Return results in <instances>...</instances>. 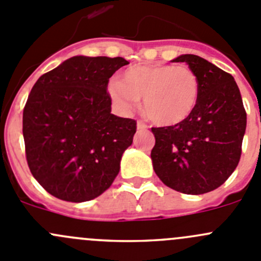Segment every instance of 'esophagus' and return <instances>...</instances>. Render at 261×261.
I'll return each instance as SVG.
<instances>
[{"label":"esophagus","instance_id":"esophagus-1","mask_svg":"<svg viewBox=\"0 0 261 261\" xmlns=\"http://www.w3.org/2000/svg\"><path fill=\"white\" fill-rule=\"evenodd\" d=\"M148 127H149V126L146 125V123L144 122L143 120H139V121H138V130H140V131L148 130Z\"/></svg>","mask_w":261,"mask_h":261}]
</instances>
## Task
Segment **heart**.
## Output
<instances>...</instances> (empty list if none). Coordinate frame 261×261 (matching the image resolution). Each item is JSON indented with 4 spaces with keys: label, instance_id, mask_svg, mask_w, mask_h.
<instances>
[{
    "label": "heart",
    "instance_id": "b5f03b06",
    "mask_svg": "<svg viewBox=\"0 0 261 261\" xmlns=\"http://www.w3.org/2000/svg\"><path fill=\"white\" fill-rule=\"evenodd\" d=\"M108 93L122 110H131L143 98L149 120L172 126L192 115L200 97V82L187 66L135 65L123 71L122 82L113 79L110 83Z\"/></svg>",
    "mask_w": 261,
    "mask_h": 261
}]
</instances>
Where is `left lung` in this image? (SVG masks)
<instances>
[{"instance_id":"1","label":"left lung","mask_w":261,"mask_h":261,"mask_svg":"<svg viewBox=\"0 0 261 261\" xmlns=\"http://www.w3.org/2000/svg\"><path fill=\"white\" fill-rule=\"evenodd\" d=\"M198 75L200 97L192 115L173 126L151 127L156 176L176 191L200 195L223 185L241 158L246 111L233 76L195 55H182Z\"/></svg>"}]
</instances>
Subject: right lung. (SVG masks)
Instances as JSON below:
<instances>
[{
    "label": "right lung",
    "instance_id": "right-lung-1",
    "mask_svg": "<svg viewBox=\"0 0 261 261\" xmlns=\"http://www.w3.org/2000/svg\"><path fill=\"white\" fill-rule=\"evenodd\" d=\"M122 57L75 56L43 74L32 88L22 135L34 178L61 200H92L112 185L136 121L111 113L110 77Z\"/></svg>",
    "mask_w": 261,
    "mask_h": 261
}]
</instances>
